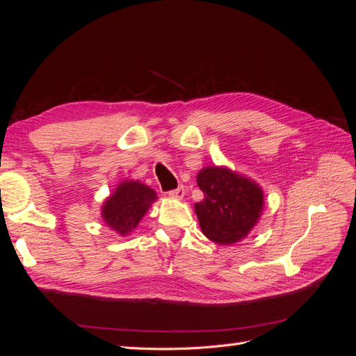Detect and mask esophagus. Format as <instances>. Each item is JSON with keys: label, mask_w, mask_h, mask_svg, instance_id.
Segmentation results:
<instances>
[{"label": "esophagus", "mask_w": 356, "mask_h": 356, "mask_svg": "<svg viewBox=\"0 0 356 356\" xmlns=\"http://www.w3.org/2000/svg\"><path fill=\"white\" fill-rule=\"evenodd\" d=\"M169 196L174 197V199H182L186 196V190H184V187H178L175 190H170Z\"/></svg>", "instance_id": "34e87169"}]
</instances>
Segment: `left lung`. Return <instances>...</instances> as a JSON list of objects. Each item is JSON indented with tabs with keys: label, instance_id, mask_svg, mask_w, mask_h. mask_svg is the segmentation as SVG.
<instances>
[{
	"label": "left lung",
	"instance_id": "left-lung-1",
	"mask_svg": "<svg viewBox=\"0 0 356 356\" xmlns=\"http://www.w3.org/2000/svg\"><path fill=\"white\" fill-rule=\"evenodd\" d=\"M203 200L195 204L202 233L215 243L232 245L246 238L261 217L264 196L252 179L227 168L208 166L197 174Z\"/></svg>",
	"mask_w": 356,
	"mask_h": 356
}]
</instances>
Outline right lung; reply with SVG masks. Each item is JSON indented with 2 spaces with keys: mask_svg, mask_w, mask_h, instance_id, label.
<instances>
[{
  "mask_svg": "<svg viewBox=\"0 0 356 356\" xmlns=\"http://www.w3.org/2000/svg\"><path fill=\"white\" fill-rule=\"evenodd\" d=\"M157 199L156 191L139 181H123L102 204V218L118 234L131 233Z\"/></svg>",
  "mask_w": 356,
  "mask_h": 356,
  "instance_id": "1",
  "label": "right lung"
}]
</instances>
